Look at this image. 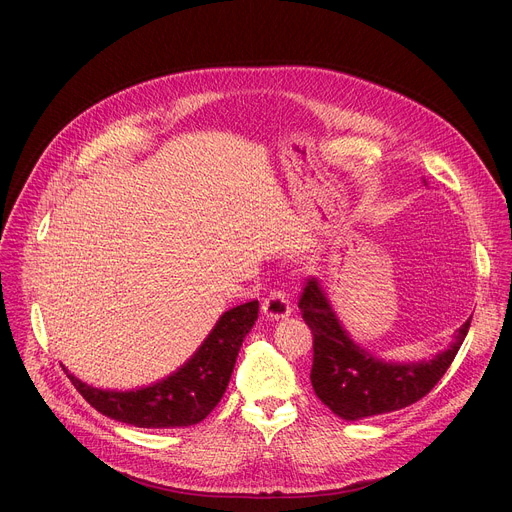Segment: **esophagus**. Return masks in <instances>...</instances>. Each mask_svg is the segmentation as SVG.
I'll return each mask as SVG.
<instances>
[{"label": "esophagus", "instance_id": "1", "mask_svg": "<svg viewBox=\"0 0 512 512\" xmlns=\"http://www.w3.org/2000/svg\"><path fill=\"white\" fill-rule=\"evenodd\" d=\"M261 310L267 320H283L291 314V304L281 291H271V294L263 300Z\"/></svg>", "mask_w": 512, "mask_h": 512}]
</instances>
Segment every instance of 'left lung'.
<instances>
[{
  "instance_id": "8db88e82",
  "label": "left lung",
  "mask_w": 512,
  "mask_h": 512,
  "mask_svg": "<svg viewBox=\"0 0 512 512\" xmlns=\"http://www.w3.org/2000/svg\"><path fill=\"white\" fill-rule=\"evenodd\" d=\"M300 310L314 334L312 387L318 399L346 421L399 411L425 397L450 369L468 328V318L454 342L429 360L391 362L356 344L336 316L320 279L304 287Z\"/></svg>"
}]
</instances>
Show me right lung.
I'll return each instance as SVG.
<instances>
[{
  "label": "right lung",
  "instance_id": "1",
  "mask_svg": "<svg viewBox=\"0 0 512 512\" xmlns=\"http://www.w3.org/2000/svg\"><path fill=\"white\" fill-rule=\"evenodd\" d=\"M257 316V300L227 310L180 369L145 387L99 389L72 375L64 364L62 369L87 403L109 419L148 429L190 427L200 423L223 399L241 344Z\"/></svg>",
  "mask_w": 512,
  "mask_h": 512
}]
</instances>
